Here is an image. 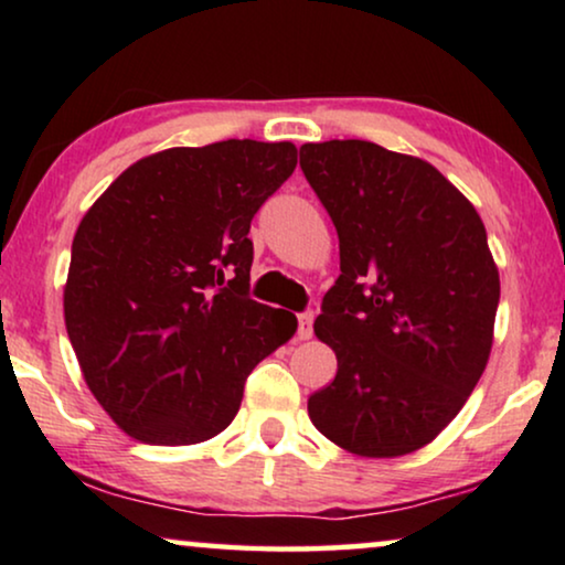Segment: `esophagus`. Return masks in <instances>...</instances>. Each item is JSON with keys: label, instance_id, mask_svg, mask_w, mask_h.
Segmentation results:
<instances>
[{"label": "esophagus", "instance_id": "esophagus-1", "mask_svg": "<svg viewBox=\"0 0 565 565\" xmlns=\"http://www.w3.org/2000/svg\"><path fill=\"white\" fill-rule=\"evenodd\" d=\"M313 337V313L306 311L298 316V339H311Z\"/></svg>", "mask_w": 565, "mask_h": 565}]
</instances>
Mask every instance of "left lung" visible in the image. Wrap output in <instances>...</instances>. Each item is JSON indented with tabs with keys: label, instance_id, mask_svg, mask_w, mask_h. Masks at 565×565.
<instances>
[{
	"label": "left lung",
	"instance_id": "8db88e82",
	"mask_svg": "<svg viewBox=\"0 0 565 565\" xmlns=\"http://www.w3.org/2000/svg\"><path fill=\"white\" fill-rule=\"evenodd\" d=\"M339 236L316 337L337 375L308 398L313 427L362 458L429 445L481 381L499 269L481 215L429 161L370 141L300 146Z\"/></svg>",
	"mask_w": 565,
	"mask_h": 565
}]
</instances>
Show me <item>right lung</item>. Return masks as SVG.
Instances as JSON below:
<instances>
[{
    "instance_id": "right-lung-1",
    "label": "right lung",
    "mask_w": 565,
    "mask_h": 565,
    "mask_svg": "<svg viewBox=\"0 0 565 565\" xmlns=\"http://www.w3.org/2000/svg\"><path fill=\"white\" fill-rule=\"evenodd\" d=\"M298 164L290 141L228 138L130 164L76 228L64 319L82 375L146 445L228 427L298 319L249 298V226Z\"/></svg>"
}]
</instances>
